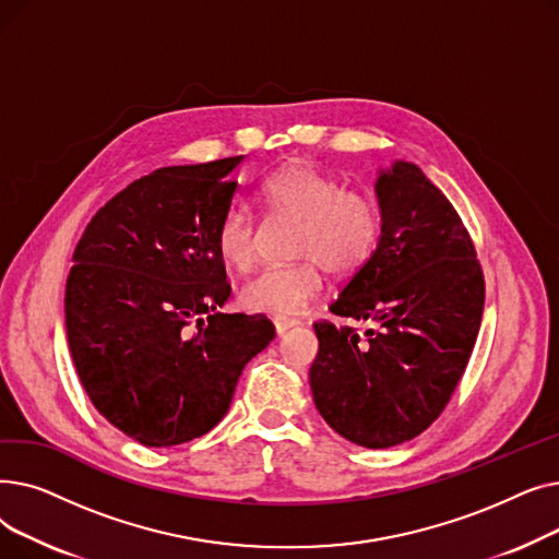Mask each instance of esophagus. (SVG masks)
Segmentation results:
<instances>
[{
	"instance_id": "obj_1",
	"label": "esophagus",
	"mask_w": 559,
	"mask_h": 559,
	"mask_svg": "<svg viewBox=\"0 0 559 559\" xmlns=\"http://www.w3.org/2000/svg\"><path fill=\"white\" fill-rule=\"evenodd\" d=\"M272 321H274V329H276V333H278V335L287 333L289 329L299 326V321H297V319H292V317H274Z\"/></svg>"
}]
</instances>
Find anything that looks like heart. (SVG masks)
Masks as SVG:
<instances>
[{
	"label": "heart",
	"mask_w": 559,
	"mask_h": 559,
	"mask_svg": "<svg viewBox=\"0 0 559 559\" xmlns=\"http://www.w3.org/2000/svg\"><path fill=\"white\" fill-rule=\"evenodd\" d=\"M272 213L299 219L297 262L272 264L240 289V304L253 312L297 314L321 289V264L331 274H354L371 258L380 238L376 205L319 171L310 163H292L274 171L260 188ZM215 247L233 270H247L255 253V226L249 211L233 205L217 226Z\"/></svg>",
	"instance_id": "1"
}]
</instances>
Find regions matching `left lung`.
Returning a JSON list of instances; mask_svg holds the SVG:
<instances>
[{
	"instance_id": "obj_1",
	"label": "left lung",
	"mask_w": 559,
	"mask_h": 559,
	"mask_svg": "<svg viewBox=\"0 0 559 559\" xmlns=\"http://www.w3.org/2000/svg\"><path fill=\"white\" fill-rule=\"evenodd\" d=\"M373 192L378 245L331 306L371 329L314 324L310 390L337 435L390 449L424 432L455 392L480 331L485 281L460 215L415 163L380 167Z\"/></svg>"
}]
</instances>
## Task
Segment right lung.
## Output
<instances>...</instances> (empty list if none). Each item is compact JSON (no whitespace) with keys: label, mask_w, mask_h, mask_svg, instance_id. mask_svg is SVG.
<instances>
[{"label":"right lung","mask_w":559,"mask_h":559,"mask_svg":"<svg viewBox=\"0 0 559 559\" xmlns=\"http://www.w3.org/2000/svg\"><path fill=\"white\" fill-rule=\"evenodd\" d=\"M245 156L160 167L87 224L66 287L70 354L99 415L163 449L215 428L245 365L274 340L230 295L215 233Z\"/></svg>","instance_id":"1"}]
</instances>
